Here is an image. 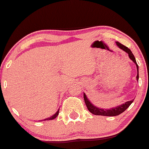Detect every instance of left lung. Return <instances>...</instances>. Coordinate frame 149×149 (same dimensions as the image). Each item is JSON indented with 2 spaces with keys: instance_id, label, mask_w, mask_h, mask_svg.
I'll list each match as a JSON object with an SVG mask.
<instances>
[{
  "instance_id": "left-lung-1",
  "label": "left lung",
  "mask_w": 149,
  "mask_h": 149,
  "mask_svg": "<svg viewBox=\"0 0 149 149\" xmlns=\"http://www.w3.org/2000/svg\"><path fill=\"white\" fill-rule=\"evenodd\" d=\"M116 45L119 48L121 49L122 50H123L124 52H125L126 53L128 54V56L130 57V58L132 60V61L136 64L137 69V76H136V80L137 81H139V66L137 65L136 61V58L134 54H132V51H131L128 47H125L122 44H120V42H116ZM83 97H84L85 102H86V106H87V108L91 113L95 114V115H102V116H109V117H113V116H117L121 113H122L123 112L128 108L130 106V104L133 102L134 100L130 101H127V102H125V103L120 104V105L117 106L115 107H112V108L109 109H102V108H99V107H96L94 104H92V102L88 100V98L86 96V95L85 94V93H83Z\"/></svg>"
}]
</instances>
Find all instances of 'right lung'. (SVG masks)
<instances>
[{
	"label": "right lung",
	"instance_id": "add662e5",
	"mask_svg": "<svg viewBox=\"0 0 149 149\" xmlns=\"http://www.w3.org/2000/svg\"><path fill=\"white\" fill-rule=\"evenodd\" d=\"M58 112H59V109H58V111H57V112L54 114V115L51 116L50 117H48V118H46V119H45V120H40V121H46V120H54V119H55L57 117V116H58Z\"/></svg>",
	"mask_w": 149,
	"mask_h": 149
}]
</instances>
